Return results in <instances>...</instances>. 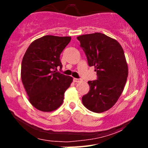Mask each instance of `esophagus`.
<instances>
[{"instance_id":"1","label":"esophagus","mask_w":148,"mask_h":148,"mask_svg":"<svg viewBox=\"0 0 148 148\" xmlns=\"http://www.w3.org/2000/svg\"><path fill=\"white\" fill-rule=\"evenodd\" d=\"M73 81H74V82L75 83H79L80 81H81V79H76V78H74V79H73Z\"/></svg>"}]
</instances>
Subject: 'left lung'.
Instances as JSON below:
<instances>
[{
    "label": "left lung",
    "mask_w": 148,
    "mask_h": 148,
    "mask_svg": "<svg viewBox=\"0 0 148 148\" xmlns=\"http://www.w3.org/2000/svg\"><path fill=\"white\" fill-rule=\"evenodd\" d=\"M77 40L88 65L94 66L97 75V79L88 82L90 90L83 96V104L95 113L108 111L121 95L128 76L123 47L115 39L101 33L80 35Z\"/></svg>",
    "instance_id": "left-lung-1"
}]
</instances>
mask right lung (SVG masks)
Here are the masks:
<instances>
[{
	"label": "right lung",
	"instance_id": "add662e5",
	"mask_svg": "<svg viewBox=\"0 0 148 148\" xmlns=\"http://www.w3.org/2000/svg\"><path fill=\"white\" fill-rule=\"evenodd\" d=\"M71 37L45 35L30 44L23 56L21 76L30 103L37 109L51 112L62 104L73 81L54 69L62 65L60 56Z\"/></svg>",
	"mask_w": 148,
	"mask_h": 148
}]
</instances>
